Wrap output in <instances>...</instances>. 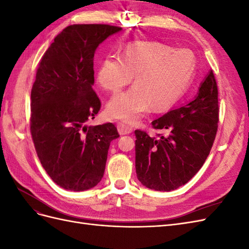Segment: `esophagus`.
Listing matches in <instances>:
<instances>
[{
    "instance_id": "esophagus-1",
    "label": "esophagus",
    "mask_w": 249,
    "mask_h": 249,
    "mask_svg": "<svg viewBox=\"0 0 249 249\" xmlns=\"http://www.w3.org/2000/svg\"><path fill=\"white\" fill-rule=\"evenodd\" d=\"M117 130L120 135H126V134H130L133 132V126L127 124H124V123H118Z\"/></svg>"
}]
</instances>
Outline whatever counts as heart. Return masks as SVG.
Instances as JSON below:
<instances>
[{"label": "heart", "mask_w": 249, "mask_h": 249, "mask_svg": "<svg viewBox=\"0 0 249 249\" xmlns=\"http://www.w3.org/2000/svg\"><path fill=\"white\" fill-rule=\"evenodd\" d=\"M190 49H175L157 42H135L122 56L105 57L96 71V83L117 92L132 81L135 85L114 95L107 104L111 118L135 123L153 108L159 112L173 106L189 87L196 70Z\"/></svg>", "instance_id": "1"}]
</instances>
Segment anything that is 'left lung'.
Listing matches in <instances>:
<instances>
[{
	"instance_id": "left-lung-1",
	"label": "left lung",
	"mask_w": 249,
	"mask_h": 249,
	"mask_svg": "<svg viewBox=\"0 0 249 249\" xmlns=\"http://www.w3.org/2000/svg\"><path fill=\"white\" fill-rule=\"evenodd\" d=\"M218 122L217 83L213 71H210L191 102L152 123L154 129L168 130V136L159 134L156 138L144 131H135L139 182L157 191L176 190L189 182L210 154Z\"/></svg>"
}]
</instances>
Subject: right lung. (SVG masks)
Listing matches in <instances>:
<instances>
[{
    "label": "right lung",
    "mask_w": 249,
    "mask_h": 249,
    "mask_svg": "<svg viewBox=\"0 0 249 249\" xmlns=\"http://www.w3.org/2000/svg\"><path fill=\"white\" fill-rule=\"evenodd\" d=\"M120 30L100 24L66 27L37 69L30 130L42 167L63 189L84 191L99 184L110 143L119 137L111 123L85 124L101 109L92 88L95 50Z\"/></svg>",
    "instance_id": "obj_1"
}]
</instances>
